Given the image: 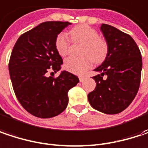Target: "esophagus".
<instances>
[{"instance_id": "esophagus-1", "label": "esophagus", "mask_w": 148, "mask_h": 148, "mask_svg": "<svg viewBox=\"0 0 148 148\" xmlns=\"http://www.w3.org/2000/svg\"><path fill=\"white\" fill-rule=\"evenodd\" d=\"M79 81H80V82H83V81L86 79V77H85V76H79Z\"/></svg>"}]
</instances>
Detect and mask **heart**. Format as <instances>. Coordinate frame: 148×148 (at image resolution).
I'll return each instance as SVG.
<instances>
[{
	"instance_id": "1",
	"label": "heart",
	"mask_w": 148,
	"mask_h": 148,
	"mask_svg": "<svg viewBox=\"0 0 148 148\" xmlns=\"http://www.w3.org/2000/svg\"><path fill=\"white\" fill-rule=\"evenodd\" d=\"M71 38L74 41L83 42L81 58H69L64 62V68L74 74H82L91 66L92 61L99 63L104 60L108 54L106 41L99 38L98 32L88 25H79L70 30ZM55 47L58 54L66 57L69 51V42L67 35L60 33L55 40Z\"/></svg>"
}]
</instances>
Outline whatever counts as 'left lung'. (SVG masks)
Instances as JSON below:
<instances>
[{
    "mask_svg": "<svg viewBox=\"0 0 148 148\" xmlns=\"http://www.w3.org/2000/svg\"><path fill=\"white\" fill-rule=\"evenodd\" d=\"M100 29L108 45V54L94 69L98 73L92 78L97 86L88 94V101L94 109L103 114H119L129 107L139 90L141 51L130 35L115 27L102 23Z\"/></svg>",
    "mask_w": 148,
    "mask_h": 148,
    "instance_id": "left-lung-1",
    "label": "left lung"
}]
</instances>
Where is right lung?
<instances>
[{"instance_id":"add662e5","label":"right lung","mask_w":148,"mask_h":148,"mask_svg":"<svg viewBox=\"0 0 148 148\" xmlns=\"http://www.w3.org/2000/svg\"><path fill=\"white\" fill-rule=\"evenodd\" d=\"M70 24L59 21L41 23L22 34L12 49L9 62L12 87L23 108L35 117L52 118L63 112L69 102L68 91L79 81L66 70L61 71L58 78L47 76L49 70H61L62 59L55 40Z\"/></svg>"}]
</instances>
